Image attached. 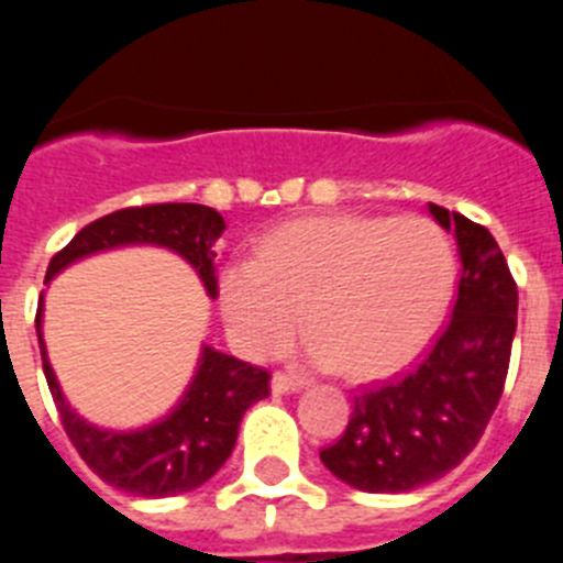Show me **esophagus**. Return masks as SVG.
Wrapping results in <instances>:
<instances>
[{
	"label": "esophagus",
	"instance_id": "obj_1",
	"mask_svg": "<svg viewBox=\"0 0 563 563\" xmlns=\"http://www.w3.org/2000/svg\"><path fill=\"white\" fill-rule=\"evenodd\" d=\"M299 388H302V377L286 375V372H275V377H272V391L275 394H291Z\"/></svg>",
	"mask_w": 563,
	"mask_h": 563
}]
</instances>
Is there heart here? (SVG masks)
Instances as JSON below:
<instances>
[{
  "mask_svg": "<svg viewBox=\"0 0 563 563\" xmlns=\"http://www.w3.org/2000/svg\"><path fill=\"white\" fill-rule=\"evenodd\" d=\"M453 280V241L430 219L313 217L230 264L219 302L244 353H277L306 317L313 364L375 375L422 346Z\"/></svg>",
  "mask_w": 563,
  "mask_h": 563,
  "instance_id": "obj_1",
  "label": "heart"
}]
</instances>
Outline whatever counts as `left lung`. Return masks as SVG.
<instances>
[{
  "label": "left lung",
  "instance_id": "obj_1",
  "mask_svg": "<svg viewBox=\"0 0 563 563\" xmlns=\"http://www.w3.org/2000/svg\"><path fill=\"white\" fill-rule=\"evenodd\" d=\"M455 235L459 294L428 353L391 380L355 397L341 439L319 453L346 486L397 495L448 475L475 450L506 386L517 333V283L483 224L430 202Z\"/></svg>",
  "mask_w": 563,
  "mask_h": 563
}]
</instances>
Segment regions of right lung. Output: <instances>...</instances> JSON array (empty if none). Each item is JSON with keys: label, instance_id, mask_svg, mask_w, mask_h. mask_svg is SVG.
I'll return each instance as SVG.
<instances>
[{"label": "right lung", "instance_id": "obj_1", "mask_svg": "<svg viewBox=\"0 0 563 563\" xmlns=\"http://www.w3.org/2000/svg\"><path fill=\"white\" fill-rule=\"evenodd\" d=\"M222 233L224 219L208 205L163 202L113 210L108 217L86 224L52 257L46 283L68 264L93 252L128 244H152L166 246L186 257L197 269L208 297L213 299L219 294L213 244ZM41 317H44V297L38 299L35 330H38L44 375L57 413H60L63 430L80 459L104 483L122 488L128 495L175 497L202 486L208 477L222 470V464L233 453L246 408L269 397V372L233 355L217 353L213 346H202L197 375L169 417H163L150 428L128 430V433L97 428L86 422L63 397L49 358H46Z\"/></svg>", "mask_w": 563, "mask_h": 563}]
</instances>
